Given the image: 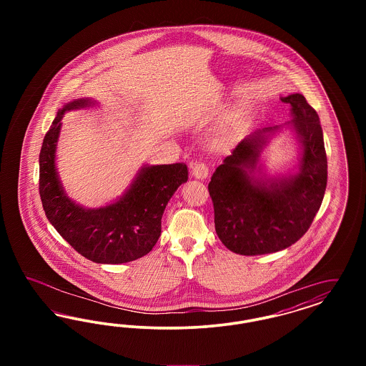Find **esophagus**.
<instances>
[{"label":"esophagus","instance_id":"obj_1","mask_svg":"<svg viewBox=\"0 0 366 366\" xmlns=\"http://www.w3.org/2000/svg\"><path fill=\"white\" fill-rule=\"evenodd\" d=\"M192 175L194 178H199V179H203L209 175V167L206 163L203 162H196L194 164H192Z\"/></svg>","mask_w":366,"mask_h":366}]
</instances>
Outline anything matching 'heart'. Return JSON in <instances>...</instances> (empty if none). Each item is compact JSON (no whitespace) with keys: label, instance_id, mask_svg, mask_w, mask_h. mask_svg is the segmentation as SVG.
Instances as JSON below:
<instances>
[{"label":"heart","instance_id":"obj_1","mask_svg":"<svg viewBox=\"0 0 366 366\" xmlns=\"http://www.w3.org/2000/svg\"><path fill=\"white\" fill-rule=\"evenodd\" d=\"M225 136H227V134H225Z\"/></svg>","mask_w":366,"mask_h":366}]
</instances>
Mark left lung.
Returning a JSON list of instances; mask_svg holds the SVG:
<instances>
[{"label": "left lung", "instance_id": "obj_1", "mask_svg": "<svg viewBox=\"0 0 366 366\" xmlns=\"http://www.w3.org/2000/svg\"><path fill=\"white\" fill-rule=\"evenodd\" d=\"M281 100L292 107L290 124L302 144L299 173L269 184L252 175L276 126L240 141L209 184L215 232L227 248L240 255L277 252L296 243L312 225L327 188L328 162L318 114L299 93Z\"/></svg>", "mask_w": 366, "mask_h": 366}]
</instances>
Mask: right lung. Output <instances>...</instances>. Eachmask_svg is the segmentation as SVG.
<instances>
[{"label": "right lung", "instance_id": "add662e5", "mask_svg": "<svg viewBox=\"0 0 366 366\" xmlns=\"http://www.w3.org/2000/svg\"><path fill=\"white\" fill-rule=\"evenodd\" d=\"M94 104L89 99L60 109L39 152V196L46 218L71 247L96 263H126L147 255L162 232V215L177 188L188 181L184 163L145 166L114 204L84 209L66 196L54 166L56 144L66 111Z\"/></svg>", "mask_w": 366, "mask_h": 366}]
</instances>
